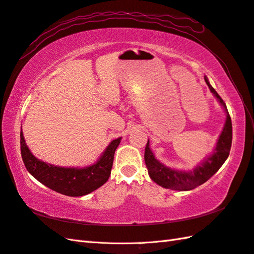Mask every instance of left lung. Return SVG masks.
Returning a JSON list of instances; mask_svg holds the SVG:
<instances>
[{"label":"left lung","instance_id":"left-lung-1","mask_svg":"<svg viewBox=\"0 0 254 254\" xmlns=\"http://www.w3.org/2000/svg\"><path fill=\"white\" fill-rule=\"evenodd\" d=\"M204 81L209 86L210 91L213 93V95L217 98L220 104L223 106L224 110L226 113V121L224 125L223 131L220 135L215 148L212 152V155L207 157L202 163H200L191 171H179L174 169H170L164 166L160 161L157 160L155 155L149 148V139L147 141L145 148V163L150 179L164 188L173 190H191L193 188L207 182L211 176H213L219 169L223 166V163L226 161L229 156L232 147L233 139V127L232 120L229 117L228 110L225 103L216 93L213 87L211 86L207 76H204Z\"/></svg>","mask_w":254,"mask_h":254}]
</instances>
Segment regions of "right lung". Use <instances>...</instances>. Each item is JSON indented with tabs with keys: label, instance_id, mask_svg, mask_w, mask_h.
I'll return each mask as SVG.
<instances>
[{
	"label": "right lung",
	"instance_id": "1",
	"mask_svg": "<svg viewBox=\"0 0 254 254\" xmlns=\"http://www.w3.org/2000/svg\"><path fill=\"white\" fill-rule=\"evenodd\" d=\"M121 137L114 139L96 163L85 168H63L53 166L35 158L20 132V150L25 167L34 179L46 187L70 197H80L94 191L108 181L114 156Z\"/></svg>",
	"mask_w": 254,
	"mask_h": 254
}]
</instances>
